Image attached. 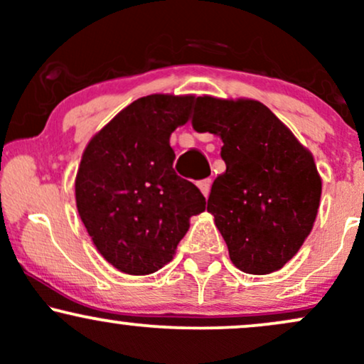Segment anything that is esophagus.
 <instances>
[{"instance_id": "esophagus-1", "label": "esophagus", "mask_w": 364, "mask_h": 364, "mask_svg": "<svg viewBox=\"0 0 364 364\" xmlns=\"http://www.w3.org/2000/svg\"><path fill=\"white\" fill-rule=\"evenodd\" d=\"M196 185H198L200 191H202L203 196H208V191H210V185H212L210 179H202V181H198Z\"/></svg>"}]
</instances>
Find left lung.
I'll use <instances>...</instances> for the list:
<instances>
[{
  "label": "left lung",
  "instance_id": "8db88e82",
  "mask_svg": "<svg viewBox=\"0 0 364 364\" xmlns=\"http://www.w3.org/2000/svg\"><path fill=\"white\" fill-rule=\"evenodd\" d=\"M191 124L223 139L225 171L207 200L229 258L246 274L282 269L310 235L321 179L313 156L262 102L196 97Z\"/></svg>",
  "mask_w": 364,
  "mask_h": 364
}]
</instances>
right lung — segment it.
<instances>
[{
	"instance_id": "1",
	"label": "right lung",
	"mask_w": 364,
	"mask_h": 364,
	"mask_svg": "<svg viewBox=\"0 0 364 364\" xmlns=\"http://www.w3.org/2000/svg\"><path fill=\"white\" fill-rule=\"evenodd\" d=\"M193 95L136 99L87 145L75 179L77 208L99 253L124 274L171 262L205 210V196L173 169L169 136L190 118Z\"/></svg>"
}]
</instances>
